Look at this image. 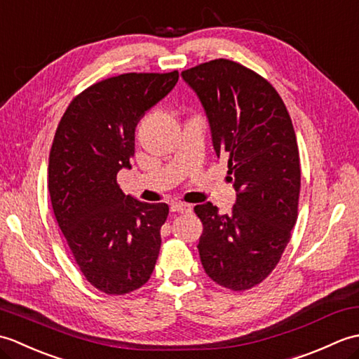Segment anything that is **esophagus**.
Segmentation results:
<instances>
[{"instance_id":"1","label":"esophagus","mask_w":359,"mask_h":359,"mask_svg":"<svg viewBox=\"0 0 359 359\" xmlns=\"http://www.w3.org/2000/svg\"><path fill=\"white\" fill-rule=\"evenodd\" d=\"M171 211L172 212H191L193 207L189 203H185V202H174L171 205Z\"/></svg>"}]
</instances>
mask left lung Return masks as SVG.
<instances>
[{
    "mask_svg": "<svg viewBox=\"0 0 359 359\" xmlns=\"http://www.w3.org/2000/svg\"><path fill=\"white\" fill-rule=\"evenodd\" d=\"M207 114L212 148L228 160L236 203L219 215L196 205L203 224L199 255L205 273L242 292L278 265L297 219L299 151L292 118L269 81L248 67L219 58L182 72Z\"/></svg>",
    "mask_w": 359,
    "mask_h": 359,
    "instance_id": "obj_1",
    "label": "left lung"
}]
</instances>
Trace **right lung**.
<instances>
[{
	"label": "right lung",
	"mask_w": 359,
	"mask_h": 359,
	"mask_svg": "<svg viewBox=\"0 0 359 359\" xmlns=\"http://www.w3.org/2000/svg\"><path fill=\"white\" fill-rule=\"evenodd\" d=\"M179 72L121 74L95 83L67 106L49 154L53 215L85 278L106 294H126L151 278L166 203L125 196L135 126L171 93Z\"/></svg>",
	"instance_id": "right-lung-1"
}]
</instances>
